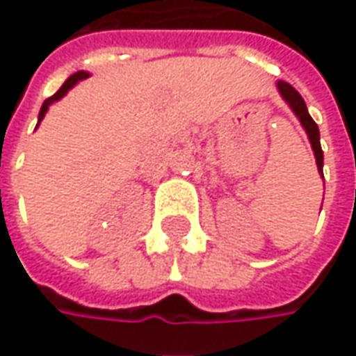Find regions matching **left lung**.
<instances>
[{
  "instance_id": "left-lung-1",
  "label": "left lung",
  "mask_w": 356,
  "mask_h": 356,
  "mask_svg": "<svg viewBox=\"0 0 356 356\" xmlns=\"http://www.w3.org/2000/svg\"><path fill=\"white\" fill-rule=\"evenodd\" d=\"M276 86H278V92H280L284 99H286V104L292 107V111L296 113V117L300 119V123L306 129L309 143H312V149H314V154H316L317 172L323 176V150H321V143H319V129H317V123L312 119V115L307 113L304 97L298 94V90H294L288 82H282V80H280Z\"/></svg>"
}]
</instances>
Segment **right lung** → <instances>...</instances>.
Returning <instances> with one entry per match:
<instances>
[{
	"label": "right lung",
	"instance_id": "1",
	"mask_svg": "<svg viewBox=\"0 0 356 356\" xmlns=\"http://www.w3.org/2000/svg\"><path fill=\"white\" fill-rule=\"evenodd\" d=\"M88 76H90V74H88V72H82V70H80V72L72 74V76H70V78H68L66 82L62 83V88H60V90H58V92H56V94L50 95L49 99H44V104H42V107H40L39 123H40V121H42V117H44V113H47V109H49L50 104H54V102H58V99H60L62 95H66V92H68L70 88H74V86H76V83L80 82V80H86Z\"/></svg>",
	"mask_w": 356,
	"mask_h": 356
}]
</instances>
